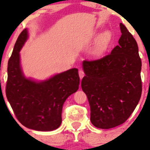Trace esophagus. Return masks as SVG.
Listing matches in <instances>:
<instances>
[{
  "label": "esophagus",
  "instance_id": "esophagus-1",
  "mask_svg": "<svg viewBox=\"0 0 150 150\" xmlns=\"http://www.w3.org/2000/svg\"><path fill=\"white\" fill-rule=\"evenodd\" d=\"M79 76H80V79H82V77L85 76V72H84L83 70H79Z\"/></svg>",
  "mask_w": 150,
  "mask_h": 150
}]
</instances>
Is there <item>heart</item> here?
<instances>
[{"instance_id": "b5f03b06", "label": "heart", "mask_w": 150, "mask_h": 150, "mask_svg": "<svg viewBox=\"0 0 150 150\" xmlns=\"http://www.w3.org/2000/svg\"><path fill=\"white\" fill-rule=\"evenodd\" d=\"M111 39V33L109 31H106L103 33L98 39L96 52L97 53H103L106 49Z\"/></svg>"}]
</instances>
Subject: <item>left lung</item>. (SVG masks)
<instances>
[{"instance_id": "8db88e82", "label": "left lung", "mask_w": 150, "mask_h": 150, "mask_svg": "<svg viewBox=\"0 0 150 150\" xmlns=\"http://www.w3.org/2000/svg\"><path fill=\"white\" fill-rule=\"evenodd\" d=\"M118 45L97 60L82 63L81 86L90 106V120L98 128L118 126L130 117L142 94L138 46L124 25Z\"/></svg>"}]
</instances>
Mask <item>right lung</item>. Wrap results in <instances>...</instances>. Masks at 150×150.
<instances>
[{
  "instance_id": "add662e5",
  "label": "right lung",
  "mask_w": 150,
  "mask_h": 150,
  "mask_svg": "<svg viewBox=\"0 0 150 150\" xmlns=\"http://www.w3.org/2000/svg\"><path fill=\"white\" fill-rule=\"evenodd\" d=\"M27 37L25 29L19 35L8 61L6 97L24 126L51 131L61 125L63 105L79 88L78 70L73 68L42 82L26 78L20 67V51Z\"/></svg>"
}]
</instances>
